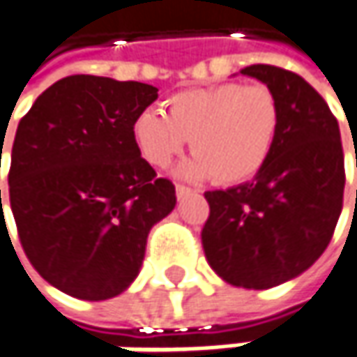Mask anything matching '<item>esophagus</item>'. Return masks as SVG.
<instances>
[{
    "instance_id": "34e87169",
    "label": "esophagus",
    "mask_w": 357,
    "mask_h": 357,
    "mask_svg": "<svg viewBox=\"0 0 357 357\" xmlns=\"http://www.w3.org/2000/svg\"><path fill=\"white\" fill-rule=\"evenodd\" d=\"M194 194V190H190L188 185H176V196H178V199H183L188 198V196H192Z\"/></svg>"
}]
</instances>
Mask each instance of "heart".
<instances>
[{"label": "heart", "instance_id": "obj_1", "mask_svg": "<svg viewBox=\"0 0 357 357\" xmlns=\"http://www.w3.org/2000/svg\"><path fill=\"white\" fill-rule=\"evenodd\" d=\"M281 129V105L266 84L220 82L172 95L163 113L143 111L133 139L141 158L167 167L190 139L194 158L179 167L190 179L238 185L257 178Z\"/></svg>", "mask_w": 357, "mask_h": 357}]
</instances>
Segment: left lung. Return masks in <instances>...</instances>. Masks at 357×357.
Wrapping results in <instances>:
<instances>
[{
    "instance_id": "obj_1",
    "label": "left lung",
    "mask_w": 357,
    "mask_h": 357,
    "mask_svg": "<svg viewBox=\"0 0 357 357\" xmlns=\"http://www.w3.org/2000/svg\"><path fill=\"white\" fill-rule=\"evenodd\" d=\"M241 73L277 95L281 129L257 178L204 194L202 244L226 283L271 289L307 271L331 241L344 206V149L337 119L299 74L271 64Z\"/></svg>"
}]
</instances>
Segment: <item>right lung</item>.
<instances>
[{
  "mask_svg": "<svg viewBox=\"0 0 357 357\" xmlns=\"http://www.w3.org/2000/svg\"><path fill=\"white\" fill-rule=\"evenodd\" d=\"M158 89L74 74L36 98L17 125L10 206L32 266L62 293L105 301L139 275L147 234L176 208L133 139ZM1 204V192H0Z\"/></svg>",
  "mask_w": 357,
  "mask_h": 357,
  "instance_id": "add662e5",
  "label": "right lung"
}]
</instances>
